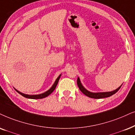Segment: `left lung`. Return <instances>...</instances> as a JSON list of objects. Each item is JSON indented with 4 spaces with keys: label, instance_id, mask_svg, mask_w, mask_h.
Segmentation results:
<instances>
[{
    "label": "left lung",
    "instance_id": "1",
    "mask_svg": "<svg viewBox=\"0 0 135 135\" xmlns=\"http://www.w3.org/2000/svg\"><path fill=\"white\" fill-rule=\"evenodd\" d=\"M77 84H78V85L79 88L80 90L84 94H85V95H87V97L93 98V99H102V98H105V97H108L112 96L113 94H115L117 92H118V90L120 89L121 86H120L118 89H117L116 90H114L113 91H111V92H91L90 91L87 90V89H85L84 87H83V85H82L81 83H80V80L79 78H78V80H77Z\"/></svg>",
    "mask_w": 135,
    "mask_h": 135
}]
</instances>
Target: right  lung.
I'll use <instances>...</instances> for the list:
<instances>
[{"instance_id": "1", "label": "right lung", "mask_w": 135, "mask_h": 135, "mask_svg": "<svg viewBox=\"0 0 135 135\" xmlns=\"http://www.w3.org/2000/svg\"><path fill=\"white\" fill-rule=\"evenodd\" d=\"M61 76V74L59 75L58 76V78L56 79V80H55V83L53 84V85H52V87H51V88L49 89L48 90H47L46 92H44V93H42V94H38V95H28V94H23L22 92H20V91L17 90V89H15V90L17 91V92H18V94H20V95H22V96H23L24 97H26V98H28V99H43V98L45 97H46L47 96H48L50 94H51L52 93V92H53L54 90H55L56 87V85L57 84V83H58V81L59 80V78H60V77Z\"/></svg>"}]
</instances>
